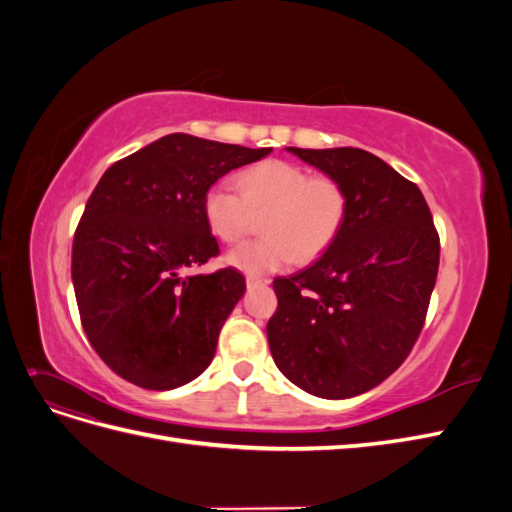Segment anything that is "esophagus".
Segmentation results:
<instances>
[{"label":"esophagus","mask_w":512,"mask_h":512,"mask_svg":"<svg viewBox=\"0 0 512 512\" xmlns=\"http://www.w3.org/2000/svg\"><path fill=\"white\" fill-rule=\"evenodd\" d=\"M247 290H254V288H262V286H269V280H265V277H254V275H247Z\"/></svg>","instance_id":"1"}]
</instances>
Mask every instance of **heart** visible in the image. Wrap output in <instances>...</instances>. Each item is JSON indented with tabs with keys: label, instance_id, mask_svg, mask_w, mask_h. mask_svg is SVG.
<instances>
[{
	"label": "heart",
	"instance_id": "1",
	"mask_svg": "<svg viewBox=\"0 0 512 512\" xmlns=\"http://www.w3.org/2000/svg\"><path fill=\"white\" fill-rule=\"evenodd\" d=\"M237 192L215 183L203 196V215L213 237L237 243L260 218L265 237L230 250L226 262L243 273L280 271L294 260L309 262L339 237L348 215L342 183L286 160L258 162L235 179Z\"/></svg>",
	"mask_w": 512,
	"mask_h": 512
}]
</instances>
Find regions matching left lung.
I'll return each instance as SVG.
<instances>
[{
  "instance_id": "8db88e82",
  "label": "left lung",
  "mask_w": 512,
  "mask_h": 512,
  "mask_svg": "<svg viewBox=\"0 0 512 512\" xmlns=\"http://www.w3.org/2000/svg\"><path fill=\"white\" fill-rule=\"evenodd\" d=\"M286 151L344 185L348 215L314 265L273 280L269 348L305 393L348 399L406 361L436 286L440 239L421 190L374 153Z\"/></svg>"
}]
</instances>
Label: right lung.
I'll return each instance as SVG.
<instances>
[{
    "label": "right lung",
    "mask_w": 512,
    "mask_h": 512,
    "mask_svg": "<svg viewBox=\"0 0 512 512\" xmlns=\"http://www.w3.org/2000/svg\"><path fill=\"white\" fill-rule=\"evenodd\" d=\"M271 151L177 132L115 162L98 181L74 235L72 284L91 346L123 380L170 391L213 361L245 277L230 267L188 273L220 254L203 196Z\"/></svg>",
    "instance_id": "1"
}]
</instances>
